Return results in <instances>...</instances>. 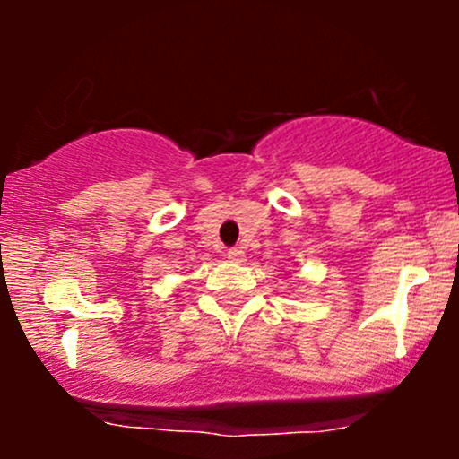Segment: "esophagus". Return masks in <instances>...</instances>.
<instances>
[{
  "mask_svg": "<svg viewBox=\"0 0 459 459\" xmlns=\"http://www.w3.org/2000/svg\"><path fill=\"white\" fill-rule=\"evenodd\" d=\"M226 259L233 263H241L244 261V252H241L239 247H230V250H226Z\"/></svg>",
  "mask_w": 459,
  "mask_h": 459,
  "instance_id": "obj_1",
  "label": "esophagus"
}]
</instances>
